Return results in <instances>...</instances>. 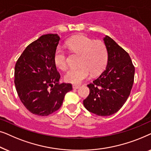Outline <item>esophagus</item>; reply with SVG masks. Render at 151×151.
Here are the masks:
<instances>
[{
  "instance_id": "esophagus-1",
  "label": "esophagus",
  "mask_w": 151,
  "mask_h": 151,
  "mask_svg": "<svg viewBox=\"0 0 151 151\" xmlns=\"http://www.w3.org/2000/svg\"><path fill=\"white\" fill-rule=\"evenodd\" d=\"M80 85H76V84H74V85H73V89H78V88H80Z\"/></svg>"
}]
</instances>
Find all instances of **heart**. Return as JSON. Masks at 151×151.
Instances as JSON below:
<instances>
[{
  "label": "heart",
  "mask_w": 151,
  "mask_h": 151,
  "mask_svg": "<svg viewBox=\"0 0 151 151\" xmlns=\"http://www.w3.org/2000/svg\"><path fill=\"white\" fill-rule=\"evenodd\" d=\"M67 46L72 52L80 55L79 66L77 69H71L66 73L65 80L69 83L79 84L87 80L91 74L96 76L104 69L108 54L106 46L102 41L93 40L83 35L74 36L67 42ZM54 63L58 69H67V53L58 47L54 55Z\"/></svg>",
  "instance_id": "obj_1"
}]
</instances>
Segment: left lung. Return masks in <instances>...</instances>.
<instances>
[{
	"mask_svg": "<svg viewBox=\"0 0 151 151\" xmlns=\"http://www.w3.org/2000/svg\"><path fill=\"white\" fill-rule=\"evenodd\" d=\"M108 54L106 67L88 84L90 93L83 101L86 110L99 116L117 113L129 98L134 82L135 67L129 53L112 38H103Z\"/></svg>",
	"mask_w": 151,
	"mask_h": 151,
	"instance_id": "obj_1",
	"label": "left lung"
}]
</instances>
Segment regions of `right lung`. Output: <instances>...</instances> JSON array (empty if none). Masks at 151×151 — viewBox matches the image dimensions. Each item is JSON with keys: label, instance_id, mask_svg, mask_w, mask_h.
Wrapping results in <instances>:
<instances>
[{"label": "right lung", "instance_id": "right-lung-1", "mask_svg": "<svg viewBox=\"0 0 151 151\" xmlns=\"http://www.w3.org/2000/svg\"><path fill=\"white\" fill-rule=\"evenodd\" d=\"M58 34H46L29 45L16 62L14 83L20 101L33 114L47 116L60 108L69 83L59 84L54 55Z\"/></svg>", "mask_w": 151, "mask_h": 151}]
</instances>
